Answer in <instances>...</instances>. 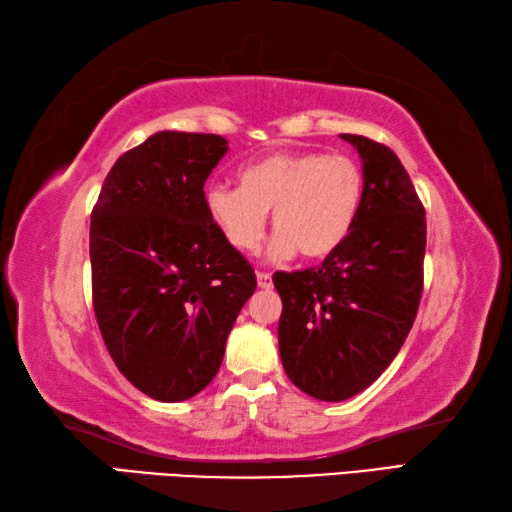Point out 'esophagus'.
Wrapping results in <instances>:
<instances>
[{
  "mask_svg": "<svg viewBox=\"0 0 512 512\" xmlns=\"http://www.w3.org/2000/svg\"><path fill=\"white\" fill-rule=\"evenodd\" d=\"M257 286H259V288H271V286H273L271 273H262V271H259V273H257Z\"/></svg>",
  "mask_w": 512,
  "mask_h": 512,
  "instance_id": "esophagus-1",
  "label": "esophagus"
}]
</instances>
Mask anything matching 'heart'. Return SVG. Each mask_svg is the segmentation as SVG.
Segmentation results:
<instances>
[{
	"instance_id": "obj_1",
	"label": "heart",
	"mask_w": 512,
	"mask_h": 512,
	"mask_svg": "<svg viewBox=\"0 0 512 512\" xmlns=\"http://www.w3.org/2000/svg\"><path fill=\"white\" fill-rule=\"evenodd\" d=\"M239 188L217 183L206 190L208 215L239 253L259 246L266 212L277 230L268 253L304 259L336 253L356 226L365 197L360 165L345 154L277 152L237 172Z\"/></svg>"
}]
</instances>
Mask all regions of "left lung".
<instances>
[{
  "label": "left lung",
  "instance_id": "obj_1",
  "mask_svg": "<svg viewBox=\"0 0 512 512\" xmlns=\"http://www.w3.org/2000/svg\"><path fill=\"white\" fill-rule=\"evenodd\" d=\"M340 138L358 150L365 176L356 226L318 268L273 275L286 376L329 403L367 389L401 351L421 302L425 257V210L403 163L371 138Z\"/></svg>",
  "mask_w": 512,
  "mask_h": 512
}]
</instances>
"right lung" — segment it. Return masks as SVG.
I'll return each instance as SVG.
<instances>
[{
  "label": "right lung",
  "mask_w": 512,
  "mask_h": 512,
  "mask_svg": "<svg viewBox=\"0 0 512 512\" xmlns=\"http://www.w3.org/2000/svg\"><path fill=\"white\" fill-rule=\"evenodd\" d=\"M217 134L156 132L111 167L91 212V291L111 360L154 401L199 394L255 293V271L208 215Z\"/></svg>",
  "instance_id": "1"
}]
</instances>
